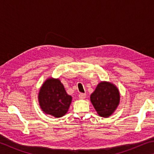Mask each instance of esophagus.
<instances>
[{
  "label": "esophagus",
  "mask_w": 154,
  "mask_h": 154,
  "mask_svg": "<svg viewBox=\"0 0 154 154\" xmlns=\"http://www.w3.org/2000/svg\"><path fill=\"white\" fill-rule=\"evenodd\" d=\"M86 97V95H85V94H83V93H81L79 94V98L80 99H84Z\"/></svg>",
  "instance_id": "1"
}]
</instances>
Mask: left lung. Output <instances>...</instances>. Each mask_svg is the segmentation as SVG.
<instances>
[{"instance_id": "obj_1", "label": "left lung", "mask_w": 154, "mask_h": 154, "mask_svg": "<svg viewBox=\"0 0 154 154\" xmlns=\"http://www.w3.org/2000/svg\"><path fill=\"white\" fill-rule=\"evenodd\" d=\"M90 100L99 116L107 118L113 113L119 105L118 89L111 83L101 82L91 94Z\"/></svg>"}]
</instances>
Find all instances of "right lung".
<instances>
[{"mask_svg":"<svg viewBox=\"0 0 154 154\" xmlns=\"http://www.w3.org/2000/svg\"><path fill=\"white\" fill-rule=\"evenodd\" d=\"M38 101L41 109L45 113L60 118L69 110L72 97L67 94L60 81L50 78L40 89Z\"/></svg>","mask_w":154,"mask_h":154,"instance_id":"1","label":"right lung"}]
</instances>
